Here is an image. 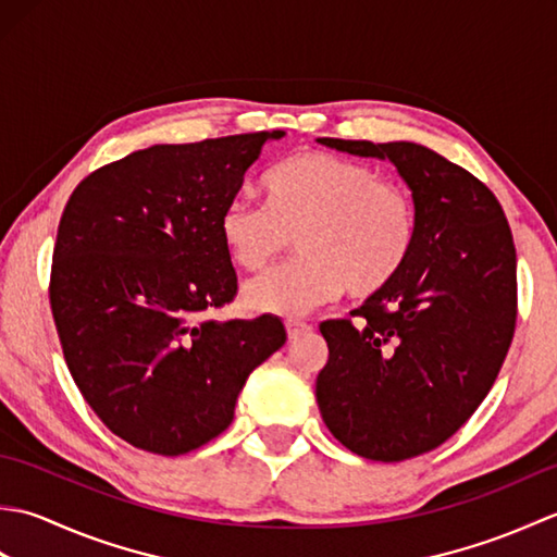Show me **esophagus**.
Segmentation results:
<instances>
[{"label":"esophagus","instance_id":"obj_1","mask_svg":"<svg viewBox=\"0 0 557 557\" xmlns=\"http://www.w3.org/2000/svg\"><path fill=\"white\" fill-rule=\"evenodd\" d=\"M285 325H287L289 339H299V337L311 333V325H306V323H301V321H287Z\"/></svg>","mask_w":557,"mask_h":557}]
</instances>
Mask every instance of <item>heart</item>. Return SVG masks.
<instances>
[{"instance_id":"heart-1","label":"heart","mask_w":557,"mask_h":557,"mask_svg":"<svg viewBox=\"0 0 557 557\" xmlns=\"http://www.w3.org/2000/svg\"><path fill=\"white\" fill-rule=\"evenodd\" d=\"M268 203L236 196L220 212V236L244 270H263L297 234L299 256L246 287L258 313L304 315L342 289L369 299L407 268L419 215L405 186L363 162L301 152L265 180Z\"/></svg>"}]
</instances>
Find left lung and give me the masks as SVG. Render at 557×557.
<instances>
[{"label":"left lung","instance_id":"obj_1","mask_svg":"<svg viewBox=\"0 0 557 557\" xmlns=\"http://www.w3.org/2000/svg\"><path fill=\"white\" fill-rule=\"evenodd\" d=\"M318 144L393 162L419 215L417 246L393 285L351 311L357 321L321 323L330 354L315 381L318 409L359 457H417L479 409L510 349V224L486 184L431 148L411 140Z\"/></svg>","mask_w":557,"mask_h":557}]
</instances>
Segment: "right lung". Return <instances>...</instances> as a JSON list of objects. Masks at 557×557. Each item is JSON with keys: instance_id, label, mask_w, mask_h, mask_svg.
<instances>
[{"instance_id": "add662e5", "label": "right lung", "mask_w": 557, "mask_h": 557, "mask_svg": "<svg viewBox=\"0 0 557 557\" xmlns=\"http://www.w3.org/2000/svg\"><path fill=\"white\" fill-rule=\"evenodd\" d=\"M282 136L150 146L69 198L52 256L57 333L81 395L134 447L174 457L212 441L248 375L287 342L275 315L200 318L236 294L220 212Z\"/></svg>"}]
</instances>
